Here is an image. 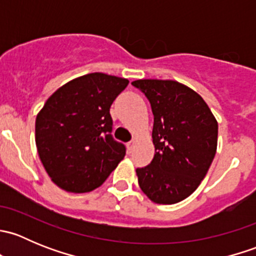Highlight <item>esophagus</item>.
<instances>
[{"instance_id":"34e87169","label":"esophagus","mask_w":256,"mask_h":256,"mask_svg":"<svg viewBox=\"0 0 256 256\" xmlns=\"http://www.w3.org/2000/svg\"><path fill=\"white\" fill-rule=\"evenodd\" d=\"M134 147H135V140H132V141H130V142L128 144V152H131L134 150Z\"/></svg>"}]
</instances>
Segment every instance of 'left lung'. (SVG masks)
Wrapping results in <instances>:
<instances>
[{
  "mask_svg": "<svg viewBox=\"0 0 256 256\" xmlns=\"http://www.w3.org/2000/svg\"><path fill=\"white\" fill-rule=\"evenodd\" d=\"M154 114L151 164L136 170L141 190L157 204L190 197L207 174L216 152L218 122L198 92L176 80L132 82Z\"/></svg>",
  "mask_w": 256,
  "mask_h": 256,
  "instance_id": "obj_1",
  "label": "left lung"
}]
</instances>
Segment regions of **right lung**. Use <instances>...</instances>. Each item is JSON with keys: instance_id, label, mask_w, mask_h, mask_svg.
<instances>
[{"instance_id": "obj_1", "label": "right lung", "mask_w": 256, "mask_h": 256, "mask_svg": "<svg viewBox=\"0 0 256 256\" xmlns=\"http://www.w3.org/2000/svg\"><path fill=\"white\" fill-rule=\"evenodd\" d=\"M128 80L90 73L62 85L36 118V144L52 182L70 193L96 190L125 156L112 138L110 106Z\"/></svg>"}]
</instances>
